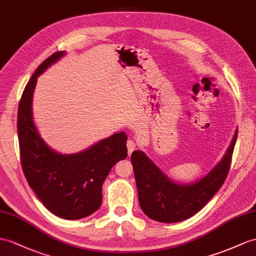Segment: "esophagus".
<instances>
[{
	"label": "esophagus",
	"mask_w": 256,
	"mask_h": 256,
	"mask_svg": "<svg viewBox=\"0 0 256 256\" xmlns=\"http://www.w3.org/2000/svg\"><path fill=\"white\" fill-rule=\"evenodd\" d=\"M127 148H128V154L130 155L132 153L134 150L136 148V143L132 140H128L127 141Z\"/></svg>",
	"instance_id": "esophagus-1"
}]
</instances>
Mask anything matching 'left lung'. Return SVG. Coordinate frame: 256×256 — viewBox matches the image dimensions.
Returning <instances> with one entry per match:
<instances>
[{
    "instance_id": "8db88e82",
    "label": "left lung",
    "mask_w": 256,
    "mask_h": 256,
    "mask_svg": "<svg viewBox=\"0 0 256 256\" xmlns=\"http://www.w3.org/2000/svg\"><path fill=\"white\" fill-rule=\"evenodd\" d=\"M236 136L238 129L218 164L206 176L191 184L174 182L144 152L134 151L132 163L143 213L153 220L167 224L182 222L196 215L225 182Z\"/></svg>"
}]
</instances>
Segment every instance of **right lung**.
<instances>
[{"instance_id":"1","label":"right lung","mask_w":256,"mask_h":256,"mask_svg":"<svg viewBox=\"0 0 256 256\" xmlns=\"http://www.w3.org/2000/svg\"><path fill=\"white\" fill-rule=\"evenodd\" d=\"M66 52H56L36 68L18 106L17 130L22 172L43 205L64 220H81L101 206L102 184L112 167L127 158L124 132L74 154L54 151L41 138L32 117V96L41 74Z\"/></svg>"}]
</instances>
